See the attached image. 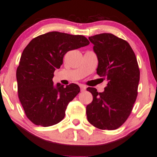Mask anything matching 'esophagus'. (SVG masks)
I'll return each mask as SVG.
<instances>
[{"mask_svg": "<svg viewBox=\"0 0 157 157\" xmlns=\"http://www.w3.org/2000/svg\"><path fill=\"white\" fill-rule=\"evenodd\" d=\"M86 86L85 85H84V84H81L80 85V89H81V91H82V92H84V90H86Z\"/></svg>", "mask_w": 157, "mask_h": 157, "instance_id": "34e87169", "label": "esophagus"}]
</instances>
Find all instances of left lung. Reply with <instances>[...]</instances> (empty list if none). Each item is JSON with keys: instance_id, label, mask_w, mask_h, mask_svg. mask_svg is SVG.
I'll return each instance as SVG.
<instances>
[{"instance_id": "1", "label": "left lung", "mask_w": 157, "mask_h": 157, "mask_svg": "<svg viewBox=\"0 0 157 157\" xmlns=\"http://www.w3.org/2000/svg\"><path fill=\"white\" fill-rule=\"evenodd\" d=\"M97 56L96 73L107 80L105 91L87 87L93 101L86 107L87 120L101 130H116L130 116L137 97L140 72L135 53L126 40L111 33L89 37Z\"/></svg>"}]
</instances>
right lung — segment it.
Returning a JSON list of instances; mask_svg holds the SVG:
<instances>
[{
	"label": "right lung",
	"instance_id": "1",
	"mask_svg": "<svg viewBox=\"0 0 157 157\" xmlns=\"http://www.w3.org/2000/svg\"><path fill=\"white\" fill-rule=\"evenodd\" d=\"M89 44L83 36L50 32L33 38L25 47L16 71L17 93L26 116L35 124L49 127L64 119L80 87L75 84L54 85V72L68 51Z\"/></svg>",
	"mask_w": 157,
	"mask_h": 157
}]
</instances>
